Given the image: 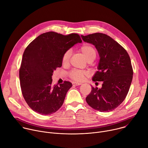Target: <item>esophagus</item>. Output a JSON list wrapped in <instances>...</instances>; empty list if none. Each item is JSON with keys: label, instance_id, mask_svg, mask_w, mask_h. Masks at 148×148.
I'll list each match as a JSON object with an SVG mask.
<instances>
[{"label": "esophagus", "instance_id": "esophagus-1", "mask_svg": "<svg viewBox=\"0 0 148 148\" xmlns=\"http://www.w3.org/2000/svg\"><path fill=\"white\" fill-rule=\"evenodd\" d=\"M73 86H80V85H81V83L77 82H73Z\"/></svg>", "mask_w": 148, "mask_h": 148}]
</instances>
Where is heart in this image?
I'll return each instance as SVG.
<instances>
[{
  "instance_id": "1",
  "label": "heart",
  "mask_w": 148,
  "mask_h": 148,
  "mask_svg": "<svg viewBox=\"0 0 148 148\" xmlns=\"http://www.w3.org/2000/svg\"><path fill=\"white\" fill-rule=\"evenodd\" d=\"M80 51L84 55V57L87 61H89L91 60H94L97 52L95 48L89 45V44H84L80 48ZM71 55V51L69 50L66 51L62 57V64L67 65L69 62L70 58ZM70 77L71 78L77 81H82L85 79L86 77L88 75V73L86 71H81L79 70H73L70 73Z\"/></svg>"
}]
</instances>
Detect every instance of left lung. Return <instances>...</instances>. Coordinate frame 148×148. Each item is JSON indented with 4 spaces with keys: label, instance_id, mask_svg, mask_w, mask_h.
Wrapping results in <instances>:
<instances>
[{
    "label": "left lung",
    "instance_id": "obj_1",
    "mask_svg": "<svg viewBox=\"0 0 148 148\" xmlns=\"http://www.w3.org/2000/svg\"><path fill=\"white\" fill-rule=\"evenodd\" d=\"M81 37L98 51V71L92 79L102 81L101 88L92 87L86 101L100 112L113 111L123 101L131 86L133 70L130 57L124 48L107 34L96 33Z\"/></svg>",
    "mask_w": 148,
    "mask_h": 148
}]
</instances>
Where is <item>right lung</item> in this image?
<instances>
[{
  "label": "right lung",
  "instance_id": "1",
  "mask_svg": "<svg viewBox=\"0 0 148 148\" xmlns=\"http://www.w3.org/2000/svg\"><path fill=\"white\" fill-rule=\"evenodd\" d=\"M81 43L78 34L64 36L54 32L41 34L25 49L19 70L21 89L30 108L41 115L58 111L73 86L69 81L52 84V75L62 66V57L74 45Z\"/></svg>",
  "mask_w": 148,
  "mask_h": 148
}]
</instances>
